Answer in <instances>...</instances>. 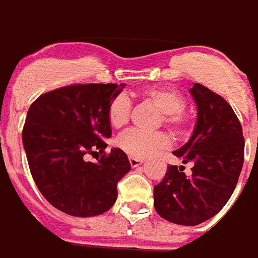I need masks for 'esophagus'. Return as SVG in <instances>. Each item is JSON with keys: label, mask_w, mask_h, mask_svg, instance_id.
I'll list each match as a JSON object with an SVG mask.
<instances>
[{"label": "esophagus", "mask_w": 258, "mask_h": 258, "mask_svg": "<svg viewBox=\"0 0 258 258\" xmlns=\"http://www.w3.org/2000/svg\"><path fill=\"white\" fill-rule=\"evenodd\" d=\"M143 159H137V157H129V163H131V165L133 166V168H137V166H140L141 164H143Z\"/></svg>", "instance_id": "esophagus-1"}]
</instances>
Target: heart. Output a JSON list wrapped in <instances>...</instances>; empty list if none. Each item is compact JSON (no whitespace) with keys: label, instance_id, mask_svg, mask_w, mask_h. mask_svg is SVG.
Wrapping results in <instances>:
<instances>
[{"label":"heart","instance_id":"b5f03b06","mask_svg":"<svg viewBox=\"0 0 258 258\" xmlns=\"http://www.w3.org/2000/svg\"><path fill=\"white\" fill-rule=\"evenodd\" d=\"M143 99L154 104L161 112V121L175 136H186L190 131V117L184 112L183 95L177 90L168 88H150L143 90ZM132 103L125 94H118L109 102L107 118L115 129H121L129 122ZM125 154L137 159L151 156L160 150L170 146L169 137L165 133H145L141 131H127L116 141Z\"/></svg>","mask_w":258,"mask_h":258}]
</instances>
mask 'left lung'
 I'll list each match as a JSON object with an SVG mask.
<instances>
[{
	"mask_svg": "<svg viewBox=\"0 0 258 258\" xmlns=\"http://www.w3.org/2000/svg\"><path fill=\"white\" fill-rule=\"evenodd\" d=\"M198 120L188 142L173 154L184 166L168 165L163 181L154 187V206L169 222L195 226L218 213L229 202L244 163V138L234 109L206 86L190 89Z\"/></svg>",
	"mask_w": 258,
	"mask_h": 258,
	"instance_id": "8db88e82",
	"label": "left lung"
}]
</instances>
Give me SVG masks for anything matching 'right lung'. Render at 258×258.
<instances>
[{
	"label": "right lung",
	"instance_id": "add662e5",
	"mask_svg": "<svg viewBox=\"0 0 258 258\" xmlns=\"http://www.w3.org/2000/svg\"><path fill=\"white\" fill-rule=\"evenodd\" d=\"M125 84H74L40 95L31 104L22 140L40 192L59 211L93 217L108 211L117 182L131 170L125 152L104 150L111 137L109 102ZM99 152L97 163L86 154Z\"/></svg>",
	"mask_w": 258,
	"mask_h": 258
}]
</instances>
